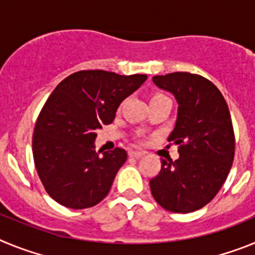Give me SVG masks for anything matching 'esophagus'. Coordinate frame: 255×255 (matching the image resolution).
<instances>
[{"label": "esophagus", "mask_w": 255, "mask_h": 255, "mask_svg": "<svg viewBox=\"0 0 255 255\" xmlns=\"http://www.w3.org/2000/svg\"><path fill=\"white\" fill-rule=\"evenodd\" d=\"M141 155H144V152H141V150H130L129 152V157H131V158H139Z\"/></svg>", "instance_id": "obj_1"}]
</instances>
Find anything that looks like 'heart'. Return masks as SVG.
<instances>
[{
  "mask_svg": "<svg viewBox=\"0 0 255 255\" xmlns=\"http://www.w3.org/2000/svg\"><path fill=\"white\" fill-rule=\"evenodd\" d=\"M157 98H167V97L163 96V94H161V93H154L152 97H150V101H152V100H157ZM121 107H123V103H121V105L119 106V110H121Z\"/></svg>",
  "mask_w": 255,
  "mask_h": 255,
  "instance_id": "heart-1",
  "label": "heart"
}]
</instances>
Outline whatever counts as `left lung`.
<instances>
[{"instance_id":"1","label":"left lung","mask_w":255,"mask_h":255,"mask_svg":"<svg viewBox=\"0 0 255 255\" xmlns=\"http://www.w3.org/2000/svg\"><path fill=\"white\" fill-rule=\"evenodd\" d=\"M179 103L177 121L168 141L179 145L176 161L161 158V171L149 180L155 202L173 213L203 208L226 181L235 154V134L224 96L198 74L153 76Z\"/></svg>"}]
</instances>
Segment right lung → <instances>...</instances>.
<instances>
[{"instance_id": "1", "label": "right lung", "mask_w": 255, "mask_h": 255, "mask_svg": "<svg viewBox=\"0 0 255 255\" xmlns=\"http://www.w3.org/2000/svg\"><path fill=\"white\" fill-rule=\"evenodd\" d=\"M147 75L82 70L65 78L40 110L33 132V158L49 197L61 206L84 209L98 204L125 163L121 148L94 150L97 130L111 124L117 107Z\"/></svg>"}]
</instances>
